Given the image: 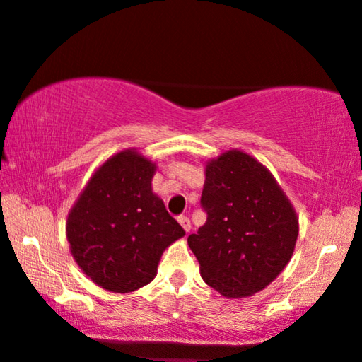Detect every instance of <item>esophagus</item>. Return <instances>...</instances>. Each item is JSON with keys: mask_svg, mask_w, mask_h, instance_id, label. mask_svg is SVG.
Returning a JSON list of instances; mask_svg holds the SVG:
<instances>
[{"mask_svg": "<svg viewBox=\"0 0 362 362\" xmlns=\"http://www.w3.org/2000/svg\"><path fill=\"white\" fill-rule=\"evenodd\" d=\"M178 223H180L182 228H184L187 233H189L190 228H192V223H190V220L187 218V216H178Z\"/></svg>", "mask_w": 362, "mask_h": 362, "instance_id": "1", "label": "esophagus"}]
</instances>
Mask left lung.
Returning <instances> with one entry per match:
<instances>
[{"mask_svg":"<svg viewBox=\"0 0 362 362\" xmlns=\"http://www.w3.org/2000/svg\"><path fill=\"white\" fill-rule=\"evenodd\" d=\"M206 221L189 237L206 285L225 298L267 288L290 263L296 211L272 172L242 151L206 162L200 199Z\"/></svg>","mask_w":362,"mask_h":362,"instance_id":"8db88e82","label":"left lung"}]
</instances>
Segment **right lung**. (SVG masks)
Here are the masks:
<instances>
[{
  "label": "right lung",
  "mask_w": 362,
  "mask_h": 362,
  "mask_svg": "<svg viewBox=\"0 0 362 362\" xmlns=\"http://www.w3.org/2000/svg\"><path fill=\"white\" fill-rule=\"evenodd\" d=\"M156 163L127 148L107 158L67 215L71 255L95 285L131 293L148 285L167 247L185 235L152 192Z\"/></svg>",
  "instance_id": "1"
}]
</instances>
